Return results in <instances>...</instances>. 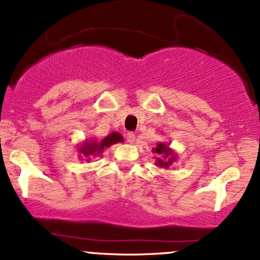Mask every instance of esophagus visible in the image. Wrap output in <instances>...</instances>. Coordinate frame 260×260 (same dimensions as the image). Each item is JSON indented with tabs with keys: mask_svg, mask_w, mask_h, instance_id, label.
<instances>
[{
	"mask_svg": "<svg viewBox=\"0 0 260 260\" xmlns=\"http://www.w3.org/2000/svg\"><path fill=\"white\" fill-rule=\"evenodd\" d=\"M125 138H127V142L128 143H135V141H136V136H135V133H132V132H129V133H127V136H125Z\"/></svg>",
	"mask_w": 260,
	"mask_h": 260,
	"instance_id": "obj_1",
	"label": "esophagus"
}]
</instances>
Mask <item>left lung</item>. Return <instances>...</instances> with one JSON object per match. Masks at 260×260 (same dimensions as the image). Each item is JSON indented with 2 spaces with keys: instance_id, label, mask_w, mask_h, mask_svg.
I'll return each instance as SVG.
<instances>
[{
  "instance_id": "left-lung-1",
  "label": "left lung",
  "mask_w": 260,
  "mask_h": 260,
  "mask_svg": "<svg viewBox=\"0 0 260 260\" xmlns=\"http://www.w3.org/2000/svg\"><path fill=\"white\" fill-rule=\"evenodd\" d=\"M152 152L155 155H158L154 156V158H155V165L159 168L168 169L178 159V154L169 147V144L164 143V142H160V143L156 144V147L153 148Z\"/></svg>"
}]
</instances>
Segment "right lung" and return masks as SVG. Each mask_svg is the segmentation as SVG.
<instances>
[{
	"label": "right lung",
	"instance_id": "right-lung-1",
	"mask_svg": "<svg viewBox=\"0 0 260 260\" xmlns=\"http://www.w3.org/2000/svg\"><path fill=\"white\" fill-rule=\"evenodd\" d=\"M123 137L121 136V133L118 132H112L110 135L105 137L104 139L99 141V139H86V141H82L78 147V153L79 158H86L87 161L91 160V158H95V156H100L105 149L110 148L111 145L117 144V143H123Z\"/></svg>",
	"mask_w": 260,
	"mask_h": 260
}]
</instances>
